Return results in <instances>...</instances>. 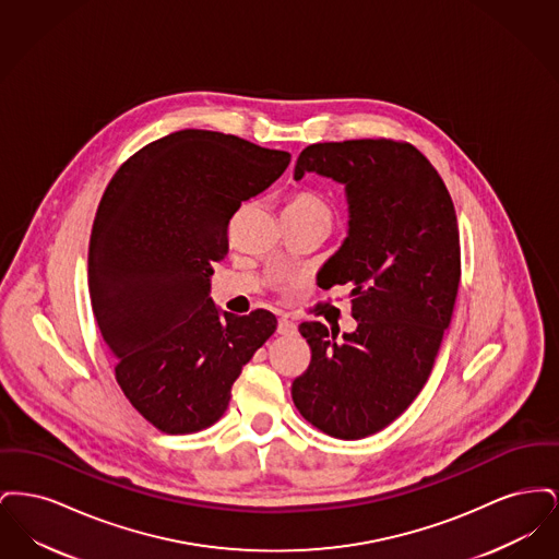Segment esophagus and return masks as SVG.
I'll use <instances>...</instances> for the list:
<instances>
[{"instance_id":"obj_1","label":"esophagus","mask_w":559,"mask_h":559,"mask_svg":"<svg viewBox=\"0 0 559 559\" xmlns=\"http://www.w3.org/2000/svg\"><path fill=\"white\" fill-rule=\"evenodd\" d=\"M295 331H297V324L293 320L287 319V317L278 319V324H276V333L278 335H293Z\"/></svg>"}]
</instances>
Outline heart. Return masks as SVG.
<instances>
[{
	"mask_svg": "<svg viewBox=\"0 0 559 559\" xmlns=\"http://www.w3.org/2000/svg\"><path fill=\"white\" fill-rule=\"evenodd\" d=\"M285 215L314 219V222H320V224H324L329 228L331 219H333V207H331V203L324 197H320L319 192L299 190L287 201Z\"/></svg>",
	"mask_w": 559,
	"mask_h": 559,
	"instance_id": "1",
	"label": "heart"
}]
</instances>
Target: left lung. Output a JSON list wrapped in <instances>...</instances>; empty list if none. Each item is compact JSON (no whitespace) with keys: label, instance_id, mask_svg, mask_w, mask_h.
<instances>
[{"label":"left lung","instance_id":"left-lung-1","mask_svg":"<svg viewBox=\"0 0 559 559\" xmlns=\"http://www.w3.org/2000/svg\"><path fill=\"white\" fill-rule=\"evenodd\" d=\"M346 190L347 237L324 262L326 287L349 285L356 329L301 322L312 347L293 381L297 411L320 431L360 440L417 399L451 324L461 281L451 194L411 144L347 140L312 144L295 163Z\"/></svg>","mask_w":559,"mask_h":559}]
</instances>
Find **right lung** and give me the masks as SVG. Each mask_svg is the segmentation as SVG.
<instances>
[{
    "label": "right lung",
    "instance_id": "add662e5",
    "mask_svg": "<svg viewBox=\"0 0 559 559\" xmlns=\"http://www.w3.org/2000/svg\"><path fill=\"white\" fill-rule=\"evenodd\" d=\"M289 160L230 133L182 130L138 151L105 190L87 255L92 310L123 394L165 433L213 426L276 331L266 310H219L212 274L230 217Z\"/></svg>",
    "mask_w": 559,
    "mask_h": 559
}]
</instances>
